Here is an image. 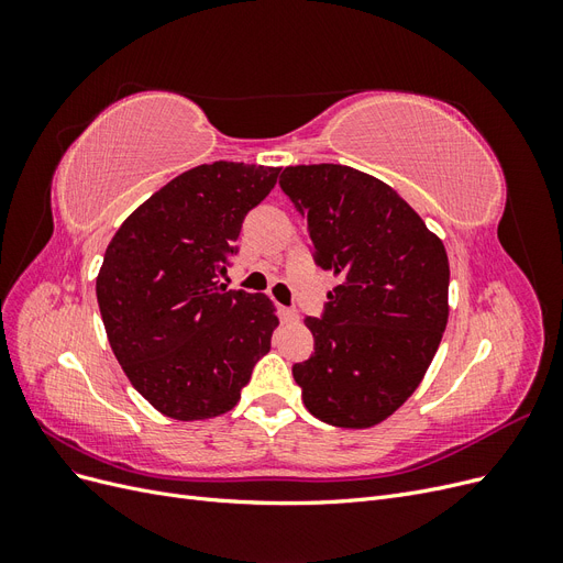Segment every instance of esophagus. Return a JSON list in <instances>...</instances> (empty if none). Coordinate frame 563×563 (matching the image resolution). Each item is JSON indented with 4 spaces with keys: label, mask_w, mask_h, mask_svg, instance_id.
I'll return each instance as SVG.
<instances>
[{
    "label": "esophagus",
    "mask_w": 563,
    "mask_h": 563,
    "mask_svg": "<svg viewBox=\"0 0 563 563\" xmlns=\"http://www.w3.org/2000/svg\"><path fill=\"white\" fill-rule=\"evenodd\" d=\"M282 319L286 323H296L300 319V312L296 308H282Z\"/></svg>",
    "instance_id": "34e87169"
}]
</instances>
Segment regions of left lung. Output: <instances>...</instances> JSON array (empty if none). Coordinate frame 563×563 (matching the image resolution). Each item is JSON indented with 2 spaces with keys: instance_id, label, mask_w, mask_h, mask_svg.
Instances as JSON below:
<instances>
[{
  "instance_id": "left-lung-1",
  "label": "left lung",
  "mask_w": 563,
  "mask_h": 563,
  "mask_svg": "<svg viewBox=\"0 0 563 563\" xmlns=\"http://www.w3.org/2000/svg\"><path fill=\"white\" fill-rule=\"evenodd\" d=\"M279 185L308 220L317 265L338 277L321 319H305L314 354L294 366L305 408L335 428H373L418 389L444 335V242L352 166H288Z\"/></svg>"
}]
</instances>
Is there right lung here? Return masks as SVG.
<instances>
[{
    "label": "right lung",
    "instance_id": "right-lung-1",
    "mask_svg": "<svg viewBox=\"0 0 563 563\" xmlns=\"http://www.w3.org/2000/svg\"><path fill=\"white\" fill-rule=\"evenodd\" d=\"M282 168L213 162L190 168L135 209L106 249L100 317L126 378L159 413L207 420L242 397L279 327L265 294L218 282L244 216Z\"/></svg>",
    "mask_w": 563,
    "mask_h": 563
}]
</instances>
